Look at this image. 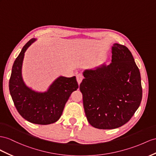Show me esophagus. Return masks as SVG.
<instances>
[{
  "instance_id": "obj_1",
  "label": "esophagus",
  "mask_w": 156,
  "mask_h": 156,
  "mask_svg": "<svg viewBox=\"0 0 156 156\" xmlns=\"http://www.w3.org/2000/svg\"><path fill=\"white\" fill-rule=\"evenodd\" d=\"M83 78V75L82 74H78L76 75V80H77V82L78 83V84H80L82 81V80Z\"/></svg>"
}]
</instances>
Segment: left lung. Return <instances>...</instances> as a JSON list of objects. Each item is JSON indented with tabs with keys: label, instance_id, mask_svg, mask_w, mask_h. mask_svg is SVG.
<instances>
[{
	"label": "left lung",
	"instance_id": "8db88e82",
	"mask_svg": "<svg viewBox=\"0 0 156 156\" xmlns=\"http://www.w3.org/2000/svg\"><path fill=\"white\" fill-rule=\"evenodd\" d=\"M80 85L87 121L99 129H113L133 116L142 98L140 73L128 48L115 43L112 61L86 70Z\"/></svg>",
	"mask_w": 156,
	"mask_h": 156
}]
</instances>
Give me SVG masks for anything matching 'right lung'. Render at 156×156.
<instances>
[{"label": "right lung", "mask_w": 156, "mask_h": 156, "mask_svg": "<svg viewBox=\"0 0 156 156\" xmlns=\"http://www.w3.org/2000/svg\"><path fill=\"white\" fill-rule=\"evenodd\" d=\"M35 39H30L16 58L9 80V90L14 105L21 116L31 123L49 125L61 117L66 101L78 88L75 76H59L45 92H37L26 86L22 76L24 53Z\"/></svg>", "instance_id": "obj_1"}]
</instances>
